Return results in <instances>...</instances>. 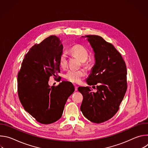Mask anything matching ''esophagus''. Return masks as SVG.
I'll use <instances>...</instances> for the list:
<instances>
[{
	"label": "esophagus",
	"instance_id": "1",
	"mask_svg": "<svg viewBox=\"0 0 148 148\" xmlns=\"http://www.w3.org/2000/svg\"><path fill=\"white\" fill-rule=\"evenodd\" d=\"M74 87H75V91H77V90H78V87H77L76 85H74Z\"/></svg>",
	"mask_w": 148,
	"mask_h": 148
}]
</instances>
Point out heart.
<instances>
[{"instance_id": "b5f03b06", "label": "heart", "mask_w": 148, "mask_h": 148, "mask_svg": "<svg viewBox=\"0 0 148 148\" xmlns=\"http://www.w3.org/2000/svg\"><path fill=\"white\" fill-rule=\"evenodd\" d=\"M70 51L75 56H77L81 61L83 62L84 64H86V60L88 59L89 53L88 50L84 46L77 45L73 46ZM67 55L66 53L63 52L61 54L59 58V64L60 66L64 69L67 66ZM86 75V72L83 70H74L70 69L67 71L64 75V78L68 81L73 83L79 82L82 78Z\"/></svg>"}]
</instances>
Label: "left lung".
<instances>
[{
    "label": "left lung",
    "mask_w": 148,
    "mask_h": 148,
    "mask_svg": "<svg viewBox=\"0 0 148 148\" xmlns=\"http://www.w3.org/2000/svg\"><path fill=\"white\" fill-rule=\"evenodd\" d=\"M86 37L95 59L87 82L90 86H97L95 92L90 87H78L83 96L80 110L89 121L99 123L109 120L118 112L127 90V71L121 53L111 43L99 36Z\"/></svg>",
    "instance_id": "1"
}]
</instances>
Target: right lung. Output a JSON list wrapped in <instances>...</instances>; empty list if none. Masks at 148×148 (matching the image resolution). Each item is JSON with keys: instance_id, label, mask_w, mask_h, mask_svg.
I'll use <instances>...</instances> for the list:
<instances>
[{"instance_id": "add662e5", "label": "right lung", "mask_w": 148, "mask_h": 148, "mask_svg": "<svg viewBox=\"0 0 148 148\" xmlns=\"http://www.w3.org/2000/svg\"><path fill=\"white\" fill-rule=\"evenodd\" d=\"M63 46L58 37L50 36L34 45L25 56L17 75V92L25 110L43 124L62 116L68 98L74 91L72 83L62 81L49 86L50 77L60 72L59 58Z\"/></svg>"}]
</instances>
